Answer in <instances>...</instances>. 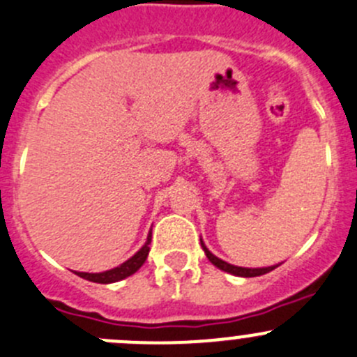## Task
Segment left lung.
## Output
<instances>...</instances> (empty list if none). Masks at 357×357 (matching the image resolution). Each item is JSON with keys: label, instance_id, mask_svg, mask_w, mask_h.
I'll list each match as a JSON object with an SVG mask.
<instances>
[{"label": "left lung", "instance_id": "left-lung-1", "mask_svg": "<svg viewBox=\"0 0 357 357\" xmlns=\"http://www.w3.org/2000/svg\"><path fill=\"white\" fill-rule=\"evenodd\" d=\"M199 242H202L203 250H205L206 257H208V261L213 264V266H217V268H219V270H222V271H227V273L236 275V277H259V275L268 273V271L275 270V268L280 266V264H282V263H278V264H273V266H264V268H243V266H235V264H229V263H226V261L220 259V257L213 256V254L210 252L208 249H206V245H205V243H203V240H199Z\"/></svg>", "mask_w": 357, "mask_h": 357}]
</instances>
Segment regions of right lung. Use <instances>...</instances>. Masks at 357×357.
<instances>
[{
	"label": "right lung",
	"mask_w": 357,
	"mask_h": 357,
	"mask_svg": "<svg viewBox=\"0 0 357 357\" xmlns=\"http://www.w3.org/2000/svg\"><path fill=\"white\" fill-rule=\"evenodd\" d=\"M151 240H152V229H151V231H149L147 242L144 243V247H142V249L138 250L137 254H133V256H131L130 259L124 261V263L119 264V266L112 268V270L101 271V273H87V271H75V273L79 275V277L86 278V280H89V282H96V284H114V282H119V280H122V278L130 277V275H133L135 271L140 270L142 264H144L145 261H147L149 250H151V247H149Z\"/></svg>",
	"instance_id": "right-lung-1"
}]
</instances>
